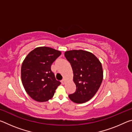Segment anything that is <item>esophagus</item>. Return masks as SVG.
Instances as JSON below:
<instances>
[{
	"label": "esophagus",
	"mask_w": 132,
	"mask_h": 132,
	"mask_svg": "<svg viewBox=\"0 0 132 132\" xmlns=\"http://www.w3.org/2000/svg\"><path fill=\"white\" fill-rule=\"evenodd\" d=\"M65 82H66V80L65 79H63V80H62V83L63 84H65Z\"/></svg>",
	"instance_id": "1"
}]
</instances>
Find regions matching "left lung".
<instances>
[{"instance_id":"left-lung-1","label":"left lung","mask_w":132,"mask_h":132,"mask_svg":"<svg viewBox=\"0 0 132 132\" xmlns=\"http://www.w3.org/2000/svg\"><path fill=\"white\" fill-rule=\"evenodd\" d=\"M73 71L76 92L69 95L71 101L82 104L91 99L97 92L103 80L101 63L92 53L83 50L64 52Z\"/></svg>"}]
</instances>
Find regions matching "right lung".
Returning a JSON list of instances; mask_svg holds the SVG:
<instances>
[{
    "mask_svg": "<svg viewBox=\"0 0 132 132\" xmlns=\"http://www.w3.org/2000/svg\"><path fill=\"white\" fill-rule=\"evenodd\" d=\"M61 52L46 46L35 48L22 63L21 77L27 93L35 101L45 102L53 97L61 84L51 70V65Z\"/></svg>",
    "mask_w": 132,
    "mask_h": 132,
    "instance_id": "obj_1",
    "label": "right lung"
}]
</instances>
